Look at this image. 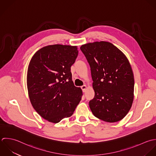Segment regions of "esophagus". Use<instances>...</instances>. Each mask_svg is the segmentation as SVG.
Listing matches in <instances>:
<instances>
[{"label":"esophagus","mask_w":156,"mask_h":156,"mask_svg":"<svg viewBox=\"0 0 156 156\" xmlns=\"http://www.w3.org/2000/svg\"><path fill=\"white\" fill-rule=\"evenodd\" d=\"M87 87L86 86V85H83V86H81V89L83 90V92H85L86 91V89H87Z\"/></svg>","instance_id":"1"}]
</instances>
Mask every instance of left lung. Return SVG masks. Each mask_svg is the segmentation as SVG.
I'll list each match as a JSON object with an SVG mask.
<instances>
[{"label": "left lung", "instance_id": "1", "mask_svg": "<svg viewBox=\"0 0 156 156\" xmlns=\"http://www.w3.org/2000/svg\"><path fill=\"white\" fill-rule=\"evenodd\" d=\"M80 49L90 67L95 96L89 107L93 114L109 123L122 120L134 100V74L128 58L106 41L87 43Z\"/></svg>", "mask_w": 156, "mask_h": 156}]
</instances>
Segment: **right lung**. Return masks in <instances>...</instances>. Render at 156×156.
<instances>
[{"instance_id": "1", "label": "right lung", "mask_w": 156, "mask_h": 156, "mask_svg": "<svg viewBox=\"0 0 156 156\" xmlns=\"http://www.w3.org/2000/svg\"><path fill=\"white\" fill-rule=\"evenodd\" d=\"M77 46L55 44L42 47L31 58L27 76L30 102L43 119L57 123L70 117L83 96L75 87L70 67L78 54Z\"/></svg>"}]
</instances>
